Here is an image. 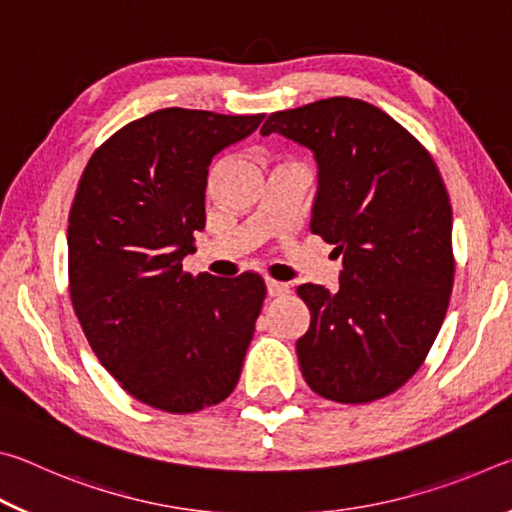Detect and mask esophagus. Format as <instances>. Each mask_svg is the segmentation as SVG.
Wrapping results in <instances>:
<instances>
[{
  "mask_svg": "<svg viewBox=\"0 0 512 512\" xmlns=\"http://www.w3.org/2000/svg\"><path fill=\"white\" fill-rule=\"evenodd\" d=\"M266 291H268V296H273V298L284 296V293H289V284L277 282V280H266Z\"/></svg>",
  "mask_w": 512,
  "mask_h": 512,
  "instance_id": "obj_1",
  "label": "esophagus"
}]
</instances>
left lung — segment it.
<instances>
[{"instance_id": "8db88e82", "label": "left lung", "mask_w": 512, "mask_h": 512, "mask_svg": "<svg viewBox=\"0 0 512 512\" xmlns=\"http://www.w3.org/2000/svg\"><path fill=\"white\" fill-rule=\"evenodd\" d=\"M314 153L309 228L343 257L339 289L300 284L311 323L296 341L302 377L341 404L391 395L422 366L454 287L452 205L429 151L361 99L332 97L268 115Z\"/></svg>"}]
</instances>
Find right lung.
Returning <instances> with one entry per match:
<instances>
[{
  "mask_svg": "<svg viewBox=\"0 0 512 512\" xmlns=\"http://www.w3.org/2000/svg\"><path fill=\"white\" fill-rule=\"evenodd\" d=\"M264 115L164 108L126 124L85 167L67 228L69 296L101 366L135 400L194 413L235 391L266 298L262 275H192L214 155Z\"/></svg>",
  "mask_w": 512,
  "mask_h": 512,
  "instance_id": "obj_1",
  "label": "right lung"
}]
</instances>
